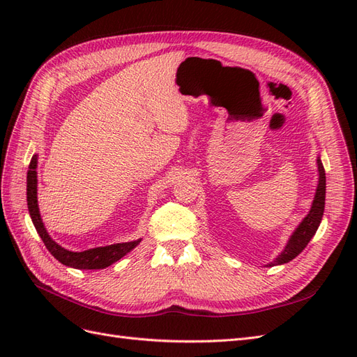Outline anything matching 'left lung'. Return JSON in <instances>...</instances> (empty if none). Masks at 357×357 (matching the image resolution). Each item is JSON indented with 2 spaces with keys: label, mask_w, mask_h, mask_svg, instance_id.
Masks as SVG:
<instances>
[{
  "label": "left lung",
  "mask_w": 357,
  "mask_h": 357,
  "mask_svg": "<svg viewBox=\"0 0 357 357\" xmlns=\"http://www.w3.org/2000/svg\"><path fill=\"white\" fill-rule=\"evenodd\" d=\"M317 165H319V185L316 190V197L314 201H312L311 210L307 214V218L301 222V225L294 232V235L290 236V240L284 248V252H282L274 262L269 264L268 266H274V265H282L287 264L291 259H295L310 243V240L314 236L320 220L323 218V211H325V195H326V174H325V168H323L321 160L317 159Z\"/></svg>",
  "instance_id": "obj_1"
}]
</instances>
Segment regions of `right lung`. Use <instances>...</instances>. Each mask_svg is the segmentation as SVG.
<instances>
[{
  "instance_id": "right-lung-1",
  "label": "right lung",
  "mask_w": 357,
  "mask_h": 357,
  "mask_svg": "<svg viewBox=\"0 0 357 357\" xmlns=\"http://www.w3.org/2000/svg\"><path fill=\"white\" fill-rule=\"evenodd\" d=\"M36 168H37V155L32 156L29 162L28 176H26V201H28L29 215L46 248L52 253V256H55L58 259L61 264L71 268H77V269H102L105 266H110L112 264L117 262L119 259L131 252L132 248L139 243V240H137V241L121 243V244H113V245H105V247H96V248H91V250H84L79 253L66 250V248L56 244L46 232L45 225H43L40 218L38 204H37V169Z\"/></svg>"
}]
</instances>
